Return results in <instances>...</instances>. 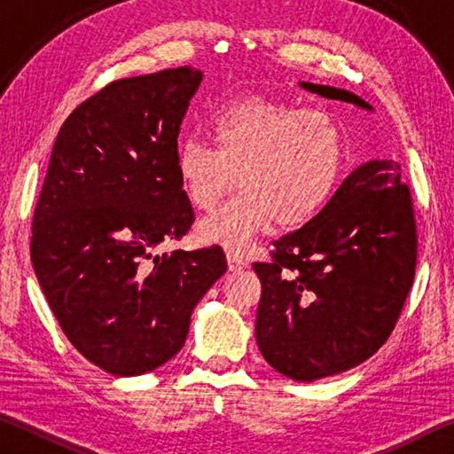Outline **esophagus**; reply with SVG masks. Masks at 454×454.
<instances>
[{"label": "esophagus", "instance_id": "1", "mask_svg": "<svg viewBox=\"0 0 454 454\" xmlns=\"http://www.w3.org/2000/svg\"><path fill=\"white\" fill-rule=\"evenodd\" d=\"M226 260H228V268L232 272H240V270H244V268H248V258L240 254L238 250H228Z\"/></svg>", "mask_w": 454, "mask_h": 454}]
</instances>
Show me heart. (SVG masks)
<instances>
[{"instance_id": "heart-1", "label": "heart", "mask_w": 454, "mask_h": 454, "mask_svg": "<svg viewBox=\"0 0 454 454\" xmlns=\"http://www.w3.org/2000/svg\"><path fill=\"white\" fill-rule=\"evenodd\" d=\"M214 148L190 137L176 152V176L196 210L212 212L230 192H244L200 224L202 240L244 250L276 222L302 226L325 210L342 178L347 137L328 112L248 96L208 121Z\"/></svg>"}]
</instances>
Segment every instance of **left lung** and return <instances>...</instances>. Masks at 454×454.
<instances>
[{
  "mask_svg": "<svg viewBox=\"0 0 454 454\" xmlns=\"http://www.w3.org/2000/svg\"><path fill=\"white\" fill-rule=\"evenodd\" d=\"M304 90L372 112L348 90ZM417 268L411 190L395 160L358 166L317 218L274 242L262 282L258 348L274 371L312 382L371 358L393 333Z\"/></svg>",
  "mask_w": 454,
  "mask_h": 454,
  "instance_id": "1",
  "label": "left lung"
}]
</instances>
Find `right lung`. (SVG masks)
<instances>
[{"label": "right lung", "mask_w": 454, "mask_h": 454, "mask_svg": "<svg viewBox=\"0 0 454 454\" xmlns=\"http://www.w3.org/2000/svg\"><path fill=\"white\" fill-rule=\"evenodd\" d=\"M200 82L202 72L184 66L107 83L53 144L32 264L67 340L114 376L178 355L192 310L226 272L220 246L156 254L194 222L176 152Z\"/></svg>", "instance_id": "1"}]
</instances>
